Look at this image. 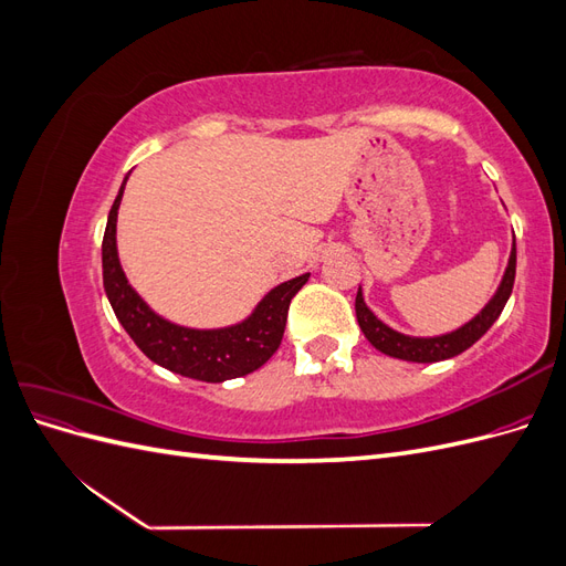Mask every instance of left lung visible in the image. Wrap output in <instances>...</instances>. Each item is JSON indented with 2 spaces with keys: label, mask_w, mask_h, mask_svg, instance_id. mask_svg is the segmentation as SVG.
Wrapping results in <instances>:
<instances>
[{
  "label": "left lung",
  "mask_w": 566,
  "mask_h": 566,
  "mask_svg": "<svg viewBox=\"0 0 566 566\" xmlns=\"http://www.w3.org/2000/svg\"><path fill=\"white\" fill-rule=\"evenodd\" d=\"M515 269H517V245H515V241H512L507 269L503 273V281H501L499 290H495V295L472 321H468L465 325H460L458 331H451L447 335L413 337V335H403L399 331L389 328L387 323H382L368 310V304L364 302L361 287H358V293H356V321H358V325H361V331L370 345L387 356L401 358V361H413V364L443 361V358H453L465 349H470L474 342L491 328L495 318L501 316L505 302L512 295V285H515Z\"/></svg>",
  "instance_id": "left-lung-1"
}]
</instances>
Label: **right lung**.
Returning a JSON list of instances; mask_svg holds the SVG:
<instances>
[{
    "label": "right lung",
    "mask_w": 566,
    "mask_h": 566,
    "mask_svg": "<svg viewBox=\"0 0 566 566\" xmlns=\"http://www.w3.org/2000/svg\"><path fill=\"white\" fill-rule=\"evenodd\" d=\"M127 177L119 186V193L108 212V224L101 245V260H104V287L117 321L123 323L127 335L134 339L153 364L167 370L179 373L184 378L202 382H224L241 378L256 368H262L273 352L279 349L290 300L297 290L310 281V273L290 279L262 297L252 314L241 323L227 325V328H186L172 321L163 318L139 297L129 285L123 264L117 256V210L125 193Z\"/></svg>",
    "instance_id": "obj_1"
}]
</instances>
